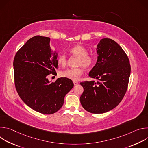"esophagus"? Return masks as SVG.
Returning a JSON list of instances; mask_svg holds the SVG:
<instances>
[{"label": "esophagus", "instance_id": "obj_1", "mask_svg": "<svg viewBox=\"0 0 148 148\" xmlns=\"http://www.w3.org/2000/svg\"><path fill=\"white\" fill-rule=\"evenodd\" d=\"M73 83H74V86H76V85H77V84H78V82L77 81H73Z\"/></svg>", "mask_w": 148, "mask_h": 148}]
</instances>
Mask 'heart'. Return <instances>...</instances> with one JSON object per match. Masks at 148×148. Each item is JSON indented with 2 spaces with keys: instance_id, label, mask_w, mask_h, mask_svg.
Masks as SVG:
<instances>
[{
  "instance_id": "1",
  "label": "heart",
  "mask_w": 148,
  "mask_h": 148,
  "mask_svg": "<svg viewBox=\"0 0 148 148\" xmlns=\"http://www.w3.org/2000/svg\"><path fill=\"white\" fill-rule=\"evenodd\" d=\"M69 52L73 56L79 58L78 61V66H82L86 69H89L95 64V56L91 54H88V50L81 45H76L73 46L69 50ZM57 61L60 66L65 67L67 63V58L64 54H60L57 57ZM83 69L82 67H78L61 71L60 73V75L63 78L76 81L83 74Z\"/></svg>"
}]
</instances>
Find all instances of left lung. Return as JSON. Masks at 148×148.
<instances>
[{
    "label": "left lung",
    "mask_w": 148,
    "mask_h": 148,
    "mask_svg": "<svg viewBox=\"0 0 148 148\" xmlns=\"http://www.w3.org/2000/svg\"><path fill=\"white\" fill-rule=\"evenodd\" d=\"M97 51V61L89 73L97 81L80 83L84 88L80 102L88 112L102 114L114 109L123 99L128 89L131 66L127 55L112 39H101Z\"/></svg>",
    "instance_id": "1"
}]
</instances>
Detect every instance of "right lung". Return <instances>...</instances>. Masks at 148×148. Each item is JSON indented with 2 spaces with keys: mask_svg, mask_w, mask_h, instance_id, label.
I'll list each match as a JSON object with an SVG mask.
<instances>
[{
  "mask_svg": "<svg viewBox=\"0 0 148 148\" xmlns=\"http://www.w3.org/2000/svg\"><path fill=\"white\" fill-rule=\"evenodd\" d=\"M50 38L36 36L16 53L13 60L14 84L23 101L33 110L53 114L64 103V97L73 88L72 80L59 78L50 82L47 75L56 74L57 54L51 49Z\"/></svg>",
  "mask_w": 148,
  "mask_h": 148,
  "instance_id": "add662e5",
  "label": "right lung"
}]
</instances>
